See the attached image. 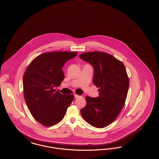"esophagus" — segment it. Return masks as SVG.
<instances>
[{
  "label": "esophagus",
  "instance_id": "esophagus-1",
  "mask_svg": "<svg viewBox=\"0 0 159 159\" xmlns=\"http://www.w3.org/2000/svg\"><path fill=\"white\" fill-rule=\"evenodd\" d=\"M74 96H75V98H79L80 97V96H79V95H77V94H75L74 95Z\"/></svg>",
  "mask_w": 159,
  "mask_h": 159
}]
</instances>
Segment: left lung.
I'll use <instances>...</instances> for the list:
<instances>
[{
    "instance_id": "obj_1",
    "label": "left lung",
    "mask_w": 159,
    "mask_h": 159,
    "mask_svg": "<svg viewBox=\"0 0 159 159\" xmlns=\"http://www.w3.org/2000/svg\"><path fill=\"white\" fill-rule=\"evenodd\" d=\"M79 58L93 67V82L100 92L97 97H86L82 117L94 127L104 128L116 120L125 104L129 85L125 66L111 55L99 51L83 53Z\"/></svg>"
}]
</instances>
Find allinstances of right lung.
<instances>
[{
	"label": "right lung",
	"instance_id": "obj_1",
	"mask_svg": "<svg viewBox=\"0 0 159 159\" xmlns=\"http://www.w3.org/2000/svg\"><path fill=\"white\" fill-rule=\"evenodd\" d=\"M77 52H52L39 55L30 63L23 76L26 104L35 120L45 126L56 125L62 120L74 96L56 90L64 79L62 67Z\"/></svg>",
	"mask_w": 159,
	"mask_h": 159
}]
</instances>
